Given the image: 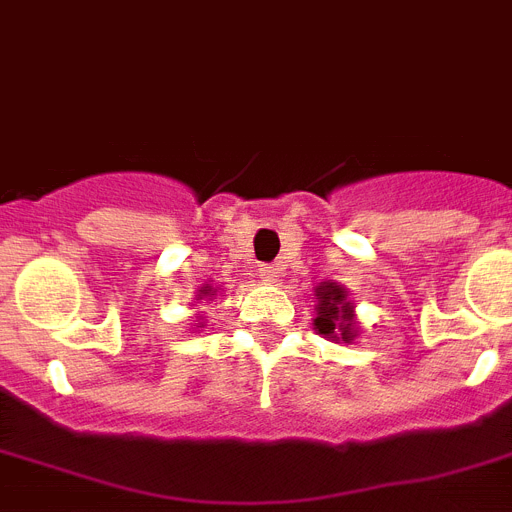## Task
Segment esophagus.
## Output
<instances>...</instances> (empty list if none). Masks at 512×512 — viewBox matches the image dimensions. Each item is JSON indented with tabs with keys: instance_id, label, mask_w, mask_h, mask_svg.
<instances>
[{
	"instance_id": "34e87169",
	"label": "esophagus",
	"mask_w": 512,
	"mask_h": 512,
	"mask_svg": "<svg viewBox=\"0 0 512 512\" xmlns=\"http://www.w3.org/2000/svg\"><path fill=\"white\" fill-rule=\"evenodd\" d=\"M260 278L265 283H275L278 281V268L275 265H260Z\"/></svg>"
}]
</instances>
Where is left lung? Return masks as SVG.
I'll list each match as a JSON object with an SVG mask.
<instances>
[{"mask_svg": "<svg viewBox=\"0 0 512 512\" xmlns=\"http://www.w3.org/2000/svg\"><path fill=\"white\" fill-rule=\"evenodd\" d=\"M317 319H314V330L332 340L353 342L358 335L355 327L353 304L348 301V291L337 283L324 281L317 286Z\"/></svg>", "mask_w": 512, "mask_h": 512, "instance_id": "left-lung-1", "label": "left lung"}]
</instances>
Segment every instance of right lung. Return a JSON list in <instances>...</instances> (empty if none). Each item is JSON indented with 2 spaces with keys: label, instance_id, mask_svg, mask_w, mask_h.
Wrapping results in <instances>:
<instances>
[{
  "label": "right lung",
  "instance_id": "add662e5",
  "mask_svg": "<svg viewBox=\"0 0 512 512\" xmlns=\"http://www.w3.org/2000/svg\"><path fill=\"white\" fill-rule=\"evenodd\" d=\"M213 296H216V288H211V286H208V283H206V286L201 288V291H198V301H201V299H208V301H211Z\"/></svg>",
  "mask_w": 512,
  "mask_h": 512
}]
</instances>
